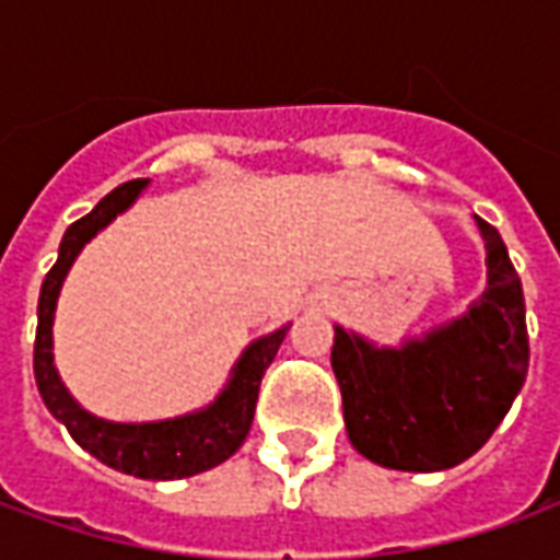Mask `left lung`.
Segmentation results:
<instances>
[{"mask_svg":"<svg viewBox=\"0 0 560 560\" xmlns=\"http://www.w3.org/2000/svg\"><path fill=\"white\" fill-rule=\"evenodd\" d=\"M489 281L480 303L422 341L372 348L336 327L332 372L351 444L393 470H444L480 450L528 375L522 281L501 233L477 219Z\"/></svg>","mask_w":560,"mask_h":560,"instance_id":"obj_1","label":"left lung"}]
</instances>
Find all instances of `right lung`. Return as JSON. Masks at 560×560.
<instances>
[{
    "label": "right lung",
    "instance_id": "add662e5",
    "mask_svg": "<svg viewBox=\"0 0 560 560\" xmlns=\"http://www.w3.org/2000/svg\"><path fill=\"white\" fill-rule=\"evenodd\" d=\"M147 179H131L114 188L90 215L78 219L62 236L59 257L47 272L38 296V332H35V384L44 405L56 420L66 425L71 438L107 468L122 470L140 480H179L195 477L231 458L243 446L245 434L252 429L257 405V389L264 372L276 360L279 345L288 327L276 329L272 336L248 345L243 360L233 369L231 384L209 408L188 417L164 422H107L92 417L68 396L54 365V312L59 288L66 281L68 269L80 255V248L90 243L104 224L131 207V200L143 191Z\"/></svg>",
    "mask_w": 560,
    "mask_h": 560
}]
</instances>
